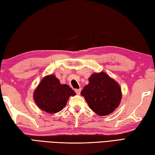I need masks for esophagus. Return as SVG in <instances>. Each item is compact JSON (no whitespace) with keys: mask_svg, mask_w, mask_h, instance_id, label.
Returning <instances> with one entry per match:
<instances>
[{"mask_svg":"<svg viewBox=\"0 0 155 155\" xmlns=\"http://www.w3.org/2000/svg\"><path fill=\"white\" fill-rule=\"evenodd\" d=\"M81 90V88H80V89H75V92H76V94H80Z\"/></svg>","mask_w":155,"mask_h":155,"instance_id":"34e87169","label":"esophagus"}]
</instances>
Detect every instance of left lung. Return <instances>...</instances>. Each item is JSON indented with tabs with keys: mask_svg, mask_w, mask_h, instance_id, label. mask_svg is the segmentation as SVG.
I'll use <instances>...</instances> for the list:
<instances>
[{
	"mask_svg": "<svg viewBox=\"0 0 155 155\" xmlns=\"http://www.w3.org/2000/svg\"><path fill=\"white\" fill-rule=\"evenodd\" d=\"M81 95L91 109L99 116L112 113L119 107L122 98L121 87L106 73H94L88 78Z\"/></svg>",
	"mask_w": 155,
	"mask_h": 155,
	"instance_id": "1",
	"label": "left lung"
}]
</instances>
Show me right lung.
I'll list each match as a JSON object with an SVG mask.
<instances>
[{
	"label": "right lung",
	"mask_w": 155,
	"mask_h": 155,
	"mask_svg": "<svg viewBox=\"0 0 155 155\" xmlns=\"http://www.w3.org/2000/svg\"><path fill=\"white\" fill-rule=\"evenodd\" d=\"M74 92L68 84H61L54 75H46L34 92V100L40 109L47 113H57L65 106Z\"/></svg>",
	"instance_id": "add662e5"
}]
</instances>
